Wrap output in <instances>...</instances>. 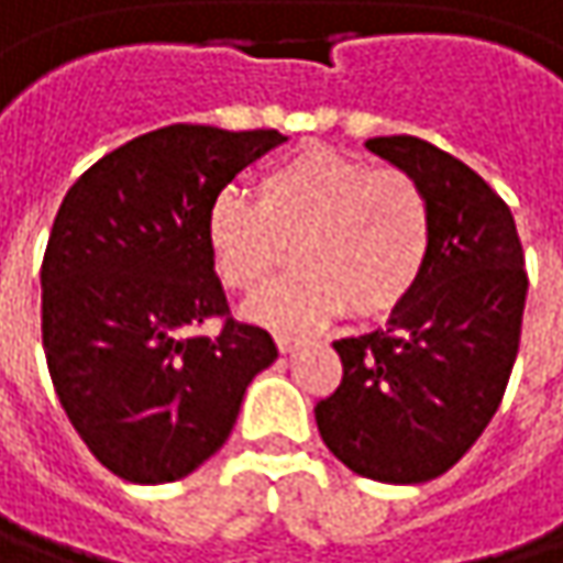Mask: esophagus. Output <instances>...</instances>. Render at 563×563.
<instances>
[{
  "instance_id": "obj_1",
  "label": "esophagus",
  "mask_w": 563,
  "mask_h": 563,
  "mask_svg": "<svg viewBox=\"0 0 563 563\" xmlns=\"http://www.w3.org/2000/svg\"><path fill=\"white\" fill-rule=\"evenodd\" d=\"M275 342H278V352H295V349L301 345V340H298V336H288V333H278V336H275Z\"/></svg>"
}]
</instances>
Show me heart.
<instances>
[{
  "mask_svg": "<svg viewBox=\"0 0 563 563\" xmlns=\"http://www.w3.org/2000/svg\"><path fill=\"white\" fill-rule=\"evenodd\" d=\"M208 243L221 278L260 291L295 256V272L265 288L246 317L275 333H310L342 307L384 317L420 285L432 214L420 181L333 150H303L265 169L256 201L221 191L208 208Z\"/></svg>",
  "mask_w": 563,
  "mask_h": 563,
  "instance_id": "1",
  "label": "heart"
}]
</instances>
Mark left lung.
<instances>
[{
	"mask_svg": "<svg viewBox=\"0 0 563 563\" xmlns=\"http://www.w3.org/2000/svg\"><path fill=\"white\" fill-rule=\"evenodd\" d=\"M365 146L420 181L432 246L417 291L390 310L387 327L333 342L342 382L313 417L349 471L422 484L494 420L519 352L529 278L506 201L462 159L420 137Z\"/></svg>",
	"mask_w": 563,
	"mask_h": 563,
	"instance_id": "8db88e82",
	"label": "left lung"
}]
</instances>
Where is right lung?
<instances>
[{
	"label": "right lung",
	"instance_id": "obj_1",
	"mask_svg": "<svg viewBox=\"0 0 563 563\" xmlns=\"http://www.w3.org/2000/svg\"><path fill=\"white\" fill-rule=\"evenodd\" d=\"M278 131L169 124L101 156L66 191L41 265L44 355L89 452L134 484L208 462L250 382L278 358L262 327L227 316L208 208Z\"/></svg>",
	"mask_w": 563,
	"mask_h": 563
}]
</instances>
